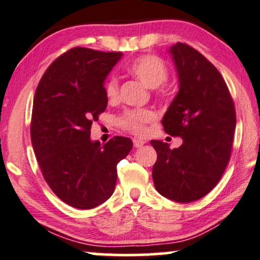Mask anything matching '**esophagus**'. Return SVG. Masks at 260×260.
<instances>
[{"label":"esophagus","instance_id":"34e87169","mask_svg":"<svg viewBox=\"0 0 260 260\" xmlns=\"http://www.w3.org/2000/svg\"><path fill=\"white\" fill-rule=\"evenodd\" d=\"M144 143H146V142H144V141H142V140H138V138H134V146L136 147V148H141Z\"/></svg>","mask_w":260,"mask_h":260}]
</instances>
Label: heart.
<instances>
[{
	"instance_id": "obj_1",
	"label": "heart",
	"mask_w": 260,
	"mask_h": 260,
	"mask_svg": "<svg viewBox=\"0 0 260 260\" xmlns=\"http://www.w3.org/2000/svg\"><path fill=\"white\" fill-rule=\"evenodd\" d=\"M127 70L131 75L138 79L143 85L149 88H157L162 85L168 77V68L166 63L160 57L154 55H144L135 58ZM119 93V83L116 77H110L105 85V94L110 100H114ZM155 119V113L149 109L127 110L118 119L119 125L124 130L135 135H144L147 124Z\"/></svg>"
}]
</instances>
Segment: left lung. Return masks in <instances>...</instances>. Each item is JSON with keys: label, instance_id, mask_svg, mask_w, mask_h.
<instances>
[{"label": "left lung", "instance_id": "left-lung-1", "mask_svg": "<svg viewBox=\"0 0 260 260\" xmlns=\"http://www.w3.org/2000/svg\"><path fill=\"white\" fill-rule=\"evenodd\" d=\"M179 90L161 120L164 130L183 138L171 149L162 141L150 144L157 153L153 167L156 191L178 203H190L216 186L231 157L237 117L223 77L187 44L171 46Z\"/></svg>", "mask_w": 260, "mask_h": 260}]
</instances>
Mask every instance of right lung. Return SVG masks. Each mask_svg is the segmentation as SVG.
I'll list each match as a JSON object with an SVG mask.
<instances>
[{
  "instance_id": "add662e5",
  "label": "right lung",
  "mask_w": 260,
  "mask_h": 260,
  "mask_svg": "<svg viewBox=\"0 0 260 260\" xmlns=\"http://www.w3.org/2000/svg\"><path fill=\"white\" fill-rule=\"evenodd\" d=\"M122 52L70 49L53 60L37 87L31 140L43 177L64 203L92 209L112 196L117 165L133 141L90 140L92 123L106 110L105 80Z\"/></svg>"
}]
</instances>
